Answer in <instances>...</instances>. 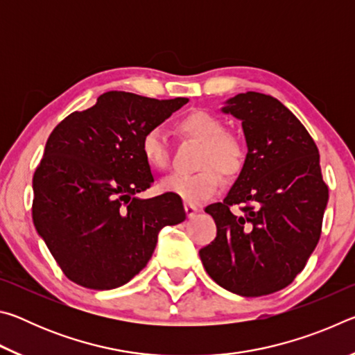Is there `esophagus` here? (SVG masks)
<instances>
[{"mask_svg": "<svg viewBox=\"0 0 355 355\" xmlns=\"http://www.w3.org/2000/svg\"><path fill=\"white\" fill-rule=\"evenodd\" d=\"M184 211L188 214V218H192V216H196L197 211H199V208L192 205V203H184Z\"/></svg>", "mask_w": 355, "mask_h": 355, "instance_id": "34e87169", "label": "esophagus"}]
</instances>
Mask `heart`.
Wrapping results in <instances>:
<instances>
[{
  "instance_id": "heart-1",
  "label": "heart",
  "mask_w": 355,
  "mask_h": 355,
  "mask_svg": "<svg viewBox=\"0 0 355 355\" xmlns=\"http://www.w3.org/2000/svg\"><path fill=\"white\" fill-rule=\"evenodd\" d=\"M177 133L200 144L196 167L199 171L186 175H171L161 182V189L188 203H202L219 191L222 178H236L243 172L248 158L245 142L238 133L225 130L220 117L207 111H194L180 119ZM141 155L153 171H167L171 152L164 135L158 128H150L141 137Z\"/></svg>"
}]
</instances>
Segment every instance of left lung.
Here are the masks:
<instances>
[{
	"label": "left lung",
	"instance_id": "obj_1",
	"mask_svg": "<svg viewBox=\"0 0 355 355\" xmlns=\"http://www.w3.org/2000/svg\"><path fill=\"white\" fill-rule=\"evenodd\" d=\"M224 112L243 120L249 152L224 202L205 208L218 233L199 255L222 288L266 296L290 285L315 250L329 188L313 137L277 98L238 94Z\"/></svg>",
	"mask_w": 355,
	"mask_h": 355
}]
</instances>
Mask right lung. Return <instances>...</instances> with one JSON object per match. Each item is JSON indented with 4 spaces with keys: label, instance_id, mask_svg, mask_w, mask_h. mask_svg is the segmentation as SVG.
<instances>
[{
    "label": "right lung",
    "instance_id": "add662e5",
    "mask_svg": "<svg viewBox=\"0 0 355 355\" xmlns=\"http://www.w3.org/2000/svg\"><path fill=\"white\" fill-rule=\"evenodd\" d=\"M184 103L110 91L51 131L33 177V220L73 284L125 285L146 268L158 233L186 219L182 199L169 192L136 197L153 184L142 135Z\"/></svg>",
    "mask_w": 355,
    "mask_h": 355
}]
</instances>
